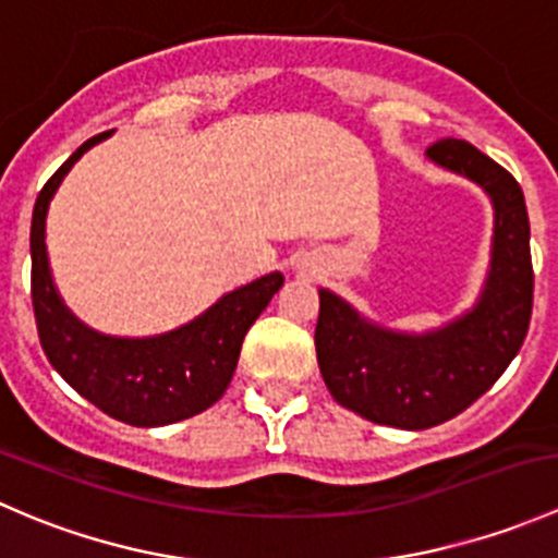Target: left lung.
<instances>
[{"mask_svg": "<svg viewBox=\"0 0 558 558\" xmlns=\"http://www.w3.org/2000/svg\"><path fill=\"white\" fill-rule=\"evenodd\" d=\"M429 159L475 180L494 202V256L475 311L424 337L393 335L320 291L315 353L342 408L373 424L429 429L488 391L523 345L532 318L534 269L519 180L464 140L429 145Z\"/></svg>", "mask_w": 558, "mask_h": 558, "instance_id": "left-lung-1", "label": "left lung"}]
</instances>
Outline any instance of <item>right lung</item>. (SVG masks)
I'll use <instances>...</instances> for the list:
<instances>
[{
	"label": "right lung",
	"instance_id": "right-lung-1",
	"mask_svg": "<svg viewBox=\"0 0 558 558\" xmlns=\"http://www.w3.org/2000/svg\"><path fill=\"white\" fill-rule=\"evenodd\" d=\"M86 140L39 191L32 216V305L39 345L56 373L110 418L132 426H165L191 418L223 397L245 331L262 315L283 275L272 272L232 291L199 318L170 335L118 340L86 329L59 300L45 253V213L61 178L92 145Z\"/></svg>",
	"mask_w": 558,
	"mask_h": 558
}]
</instances>
